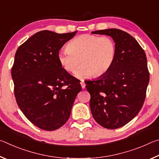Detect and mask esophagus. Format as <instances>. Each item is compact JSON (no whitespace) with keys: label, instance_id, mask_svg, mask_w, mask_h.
I'll return each instance as SVG.
<instances>
[{"label":"esophagus","instance_id":"1","mask_svg":"<svg viewBox=\"0 0 159 159\" xmlns=\"http://www.w3.org/2000/svg\"><path fill=\"white\" fill-rule=\"evenodd\" d=\"M80 85H81V87H82L83 89V88H85V83L84 81H81V82H80Z\"/></svg>","mask_w":159,"mask_h":159}]
</instances>
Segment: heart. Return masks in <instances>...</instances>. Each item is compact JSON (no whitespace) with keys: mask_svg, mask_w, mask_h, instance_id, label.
Returning <instances> with one entry per match:
<instances>
[{"mask_svg":"<svg viewBox=\"0 0 159 159\" xmlns=\"http://www.w3.org/2000/svg\"><path fill=\"white\" fill-rule=\"evenodd\" d=\"M67 50L58 52L60 65L68 72L74 71L79 79L99 77L111 68L116 57V45L114 40L107 36L83 34L72 39L66 46Z\"/></svg>","mask_w":159,"mask_h":159,"instance_id":"b5f03b06","label":"heart"}]
</instances>
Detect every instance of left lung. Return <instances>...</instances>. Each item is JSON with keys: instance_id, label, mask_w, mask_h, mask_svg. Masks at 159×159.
<instances>
[{"instance_id": "left-lung-1", "label": "left lung", "mask_w": 159, "mask_h": 159, "mask_svg": "<svg viewBox=\"0 0 159 159\" xmlns=\"http://www.w3.org/2000/svg\"><path fill=\"white\" fill-rule=\"evenodd\" d=\"M92 34L111 37L116 45V57L109 71L85 81L96 122L105 128L116 129L133 120L143 105L149 81L146 54L131 35L120 29Z\"/></svg>"}]
</instances>
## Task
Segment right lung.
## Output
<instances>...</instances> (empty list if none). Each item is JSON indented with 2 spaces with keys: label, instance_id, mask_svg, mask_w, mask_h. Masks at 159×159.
<instances>
[{
  "label": "right lung",
  "instance_id": "right-lung-1",
  "mask_svg": "<svg viewBox=\"0 0 159 159\" xmlns=\"http://www.w3.org/2000/svg\"><path fill=\"white\" fill-rule=\"evenodd\" d=\"M77 31H41L18 48L12 68L16 101L30 121L43 130L61 127L81 86L60 65V50Z\"/></svg>",
  "mask_w": 159,
  "mask_h": 159
}]
</instances>
